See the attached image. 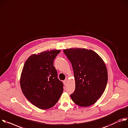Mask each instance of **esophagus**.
<instances>
[{
	"instance_id": "obj_1",
	"label": "esophagus",
	"mask_w": 128,
	"mask_h": 128,
	"mask_svg": "<svg viewBox=\"0 0 128 128\" xmlns=\"http://www.w3.org/2000/svg\"><path fill=\"white\" fill-rule=\"evenodd\" d=\"M63 83H64V86H66V84H67V80H64V81H63Z\"/></svg>"
}]
</instances>
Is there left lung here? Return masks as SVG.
<instances>
[{
  "label": "left lung",
  "instance_id": "obj_1",
  "mask_svg": "<svg viewBox=\"0 0 128 128\" xmlns=\"http://www.w3.org/2000/svg\"><path fill=\"white\" fill-rule=\"evenodd\" d=\"M64 52L70 62L74 70L75 90L70 94L74 102L87 107L94 104L104 92L108 74L101 57L85 48H70Z\"/></svg>",
  "mask_w": 128,
  "mask_h": 128
}]
</instances>
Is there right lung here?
<instances>
[{"label":"right lung","instance_id":"right-lung-1","mask_svg":"<svg viewBox=\"0 0 128 128\" xmlns=\"http://www.w3.org/2000/svg\"><path fill=\"white\" fill-rule=\"evenodd\" d=\"M60 52L51 50L33 54L23 66L20 78L22 91L30 102L40 109L55 106L63 92V83L58 78L54 66V60Z\"/></svg>","mask_w":128,"mask_h":128}]
</instances>
